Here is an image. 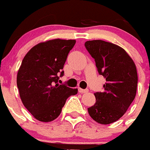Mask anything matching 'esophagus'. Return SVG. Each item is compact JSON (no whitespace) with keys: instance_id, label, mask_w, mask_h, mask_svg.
Wrapping results in <instances>:
<instances>
[{"instance_id":"obj_1","label":"esophagus","mask_w":150,"mask_h":150,"mask_svg":"<svg viewBox=\"0 0 150 150\" xmlns=\"http://www.w3.org/2000/svg\"><path fill=\"white\" fill-rule=\"evenodd\" d=\"M78 91H79V93H87L88 89H81V88H79L78 89Z\"/></svg>"}]
</instances>
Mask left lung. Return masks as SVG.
I'll return each mask as SVG.
<instances>
[{"label": "left lung", "instance_id": "obj_1", "mask_svg": "<svg viewBox=\"0 0 150 150\" xmlns=\"http://www.w3.org/2000/svg\"><path fill=\"white\" fill-rule=\"evenodd\" d=\"M85 47L95 59L98 74L106 80L104 91L94 93L96 103L88 112L101 125L112 124L125 115L136 96V65L125 49L111 42L87 41Z\"/></svg>", "mask_w": 150, "mask_h": 150}]
</instances>
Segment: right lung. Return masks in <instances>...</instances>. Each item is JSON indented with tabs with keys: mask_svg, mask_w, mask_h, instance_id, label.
Instances as JSON below:
<instances>
[{
	"mask_svg": "<svg viewBox=\"0 0 150 150\" xmlns=\"http://www.w3.org/2000/svg\"><path fill=\"white\" fill-rule=\"evenodd\" d=\"M75 40L41 42L29 50L18 70L16 84L22 102L38 121L50 122L60 115L66 100L77 89L60 85L63 67Z\"/></svg>",
	"mask_w": 150,
	"mask_h": 150,
	"instance_id": "1",
	"label": "right lung"
}]
</instances>
